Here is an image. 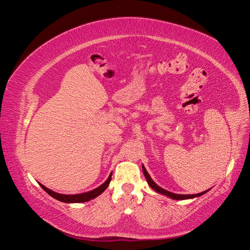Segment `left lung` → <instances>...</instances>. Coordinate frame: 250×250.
<instances>
[{"mask_svg":"<svg viewBox=\"0 0 250 250\" xmlns=\"http://www.w3.org/2000/svg\"><path fill=\"white\" fill-rule=\"evenodd\" d=\"M142 168H143L144 175H145V178H146V180H147L148 185L150 186V188H153V190H154L155 192H157V193H160V194L165 195V196H168V197H170L171 199H174V200L192 199V198L199 197V196H201V195H203V194H206L207 192H208V191H209V188H208V190H207V191H203V192H201V193H198V194H193V195H191V194H190V195H183V194H175V193L169 192V191H167V190H164L163 188L158 187V186L154 183V181L152 180V178L150 177V175L148 174L147 170L145 169V167H144V165L142 166Z\"/></svg>","mask_w":250,"mask_h":250,"instance_id":"obj_1","label":"left lung"}]
</instances>
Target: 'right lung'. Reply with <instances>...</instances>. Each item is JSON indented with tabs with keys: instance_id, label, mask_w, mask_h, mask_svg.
Instances as JSON below:
<instances>
[{
	"instance_id": "1",
	"label": "right lung",
	"mask_w": 250,
	"mask_h": 250,
	"mask_svg": "<svg viewBox=\"0 0 250 250\" xmlns=\"http://www.w3.org/2000/svg\"><path fill=\"white\" fill-rule=\"evenodd\" d=\"M111 175H112V172L110 173V175L108 176L107 180L105 181V183L103 185H101L100 187L96 188L95 190L93 191H89V192H86V193H82V194H75V195H65V194H59V193H56L54 191L50 190V188H46L43 185L40 184L41 187L43 188L44 191H46L50 196H52L53 198H55L59 201L62 202H65V203H79V202H86V201H89L90 199H94L96 197H98L100 194H102L105 190H106L110 180H111Z\"/></svg>"
}]
</instances>
